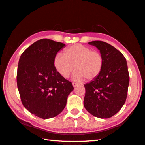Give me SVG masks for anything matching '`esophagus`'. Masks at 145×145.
<instances>
[{
  "mask_svg": "<svg viewBox=\"0 0 145 145\" xmlns=\"http://www.w3.org/2000/svg\"><path fill=\"white\" fill-rule=\"evenodd\" d=\"M73 87H74V88H75V87L79 86V84H77V83H75V82H73Z\"/></svg>",
  "mask_w": 145,
  "mask_h": 145,
  "instance_id": "obj_1",
  "label": "esophagus"
}]
</instances>
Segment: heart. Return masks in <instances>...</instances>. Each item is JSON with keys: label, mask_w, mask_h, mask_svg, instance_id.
Returning <instances> with one entry per match:
<instances>
[{"label": "heart", "mask_w": 145, "mask_h": 145, "mask_svg": "<svg viewBox=\"0 0 145 145\" xmlns=\"http://www.w3.org/2000/svg\"><path fill=\"white\" fill-rule=\"evenodd\" d=\"M57 72L64 78H68L73 70V79L82 81L87 79L93 81L101 73L104 58L101 53L91 48L76 44L64 49L63 54L59 53L54 60Z\"/></svg>", "instance_id": "b5f03b06"}]
</instances>
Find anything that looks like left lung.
<instances>
[{"mask_svg":"<svg viewBox=\"0 0 145 145\" xmlns=\"http://www.w3.org/2000/svg\"><path fill=\"white\" fill-rule=\"evenodd\" d=\"M97 48L104 58V66L97 78L84 84V106L99 118H111L121 110L127 97L129 73L123 54L110 44L89 42Z\"/></svg>","mask_w":145,"mask_h":145,"instance_id":"1","label":"left lung"}]
</instances>
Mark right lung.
<instances>
[{"label": "right lung", "instance_id": "right-lung-1", "mask_svg": "<svg viewBox=\"0 0 145 145\" xmlns=\"http://www.w3.org/2000/svg\"><path fill=\"white\" fill-rule=\"evenodd\" d=\"M65 44L48 39L32 44L19 59L17 83L24 106L42 119L57 116L66 105L72 83L57 72L54 60Z\"/></svg>", "mask_w": 145, "mask_h": 145}]
</instances>
